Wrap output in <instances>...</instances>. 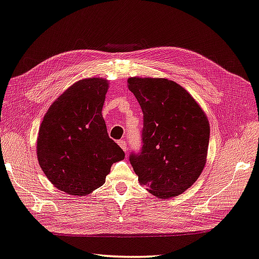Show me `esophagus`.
Listing matches in <instances>:
<instances>
[{
	"mask_svg": "<svg viewBox=\"0 0 259 259\" xmlns=\"http://www.w3.org/2000/svg\"><path fill=\"white\" fill-rule=\"evenodd\" d=\"M118 144H119V146H120L121 148H122L124 151H126V149H128V146H126V143H125L124 140H119Z\"/></svg>",
	"mask_w": 259,
	"mask_h": 259,
	"instance_id": "obj_1",
	"label": "esophagus"
}]
</instances>
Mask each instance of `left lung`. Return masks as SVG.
<instances>
[{
    "instance_id": "obj_1",
    "label": "left lung",
    "mask_w": 259,
    "mask_h": 259,
    "mask_svg": "<svg viewBox=\"0 0 259 259\" xmlns=\"http://www.w3.org/2000/svg\"><path fill=\"white\" fill-rule=\"evenodd\" d=\"M144 113L141 149L130 154V164L141 186L168 199L185 192L205 165L209 121L181 85L166 78L128 79Z\"/></svg>"
}]
</instances>
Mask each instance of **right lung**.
<instances>
[{
	"mask_svg": "<svg viewBox=\"0 0 259 259\" xmlns=\"http://www.w3.org/2000/svg\"><path fill=\"white\" fill-rule=\"evenodd\" d=\"M108 80L80 79L55 101L40 125L39 165L58 190L70 195L92 193L105 182L124 151L110 138L102 116Z\"/></svg>",
	"mask_w": 259,
	"mask_h": 259,
	"instance_id": "add662e5",
	"label": "right lung"
}]
</instances>
